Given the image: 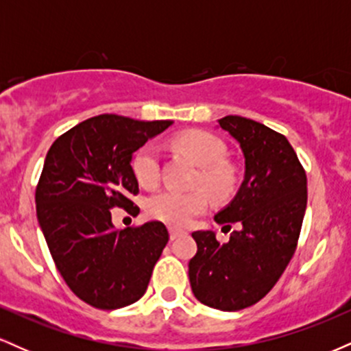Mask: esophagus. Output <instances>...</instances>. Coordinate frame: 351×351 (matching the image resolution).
<instances>
[{
  "label": "esophagus",
  "instance_id": "1",
  "mask_svg": "<svg viewBox=\"0 0 351 351\" xmlns=\"http://www.w3.org/2000/svg\"><path fill=\"white\" fill-rule=\"evenodd\" d=\"M180 236H183V232L178 231V229H173V228L170 229V239L171 241H176Z\"/></svg>",
  "mask_w": 351,
  "mask_h": 351
}]
</instances>
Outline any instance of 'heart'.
I'll use <instances>...</instances> for the list:
<instances>
[{"instance_id": "1", "label": "heart", "mask_w": 351, "mask_h": 351, "mask_svg": "<svg viewBox=\"0 0 351 351\" xmlns=\"http://www.w3.org/2000/svg\"><path fill=\"white\" fill-rule=\"evenodd\" d=\"M173 145L201 167L198 183H201L215 198H226L232 191L234 178L224 165L226 147L215 135L208 132L193 130L173 138ZM132 171L142 186H153L158 180V155L153 145H143L132 158ZM208 206L206 195L199 189L195 191H178L163 189L155 193L147 203L152 217L163 221L173 228H186L193 217L201 215Z\"/></svg>"}]
</instances>
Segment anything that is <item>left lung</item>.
I'll return each instance as SVG.
<instances>
[{"mask_svg": "<svg viewBox=\"0 0 351 351\" xmlns=\"http://www.w3.org/2000/svg\"><path fill=\"white\" fill-rule=\"evenodd\" d=\"M217 123L243 150L244 180L215 221L239 229L224 244L213 231L193 232L198 251L188 274L201 304L236 312L267 295L291 263L307 208V176L289 140L272 128L239 115Z\"/></svg>", "mask_w": 351, "mask_h": 351, "instance_id": "obj_1", "label": "left lung"}]
</instances>
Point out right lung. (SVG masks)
<instances>
[{"instance_id": "right-lung-1", "label": "right lung", "mask_w": 351, "mask_h": 351, "mask_svg": "<svg viewBox=\"0 0 351 351\" xmlns=\"http://www.w3.org/2000/svg\"><path fill=\"white\" fill-rule=\"evenodd\" d=\"M171 123L97 115L47 152L36 188L39 226L62 279L92 307L115 310L138 300L168 243L160 221L117 231L110 209L140 211L130 199L138 193L132 155Z\"/></svg>"}]
</instances>
